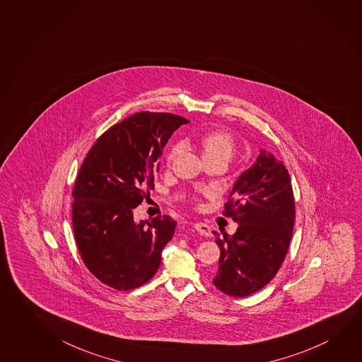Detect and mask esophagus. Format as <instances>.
<instances>
[{
    "mask_svg": "<svg viewBox=\"0 0 362 362\" xmlns=\"http://www.w3.org/2000/svg\"><path fill=\"white\" fill-rule=\"evenodd\" d=\"M194 227L195 230L198 232V233L201 234V235H204V237H209V235H211V227L208 226V224H206V223L203 222H197L194 223Z\"/></svg>",
    "mask_w": 362,
    "mask_h": 362,
    "instance_id": "obj_1",
    "label": "esophagus"
}]
</instances>
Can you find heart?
I'll return each mask as SVG.
<instances>
[{"mask_svg":"<svg viewBox=\"0 0 362 362\" xmlns=\"http://www.w3.org/2000/svg\"><path fill=\"white\" fill-rule=\"evenodd\" d=\"M197 149L201 153L204 163L206 161H218L227 165L232 160L235 151V143L233 136L223 130H213L209 133L203 134L195 143ZM178 153L177 146H172L165 156L168 165L172 164L174 158Z\"/></svg>","mask_w":362,"mask_h":362,"instance_id":"b5f03b06","label":"heart"}]
</instances>
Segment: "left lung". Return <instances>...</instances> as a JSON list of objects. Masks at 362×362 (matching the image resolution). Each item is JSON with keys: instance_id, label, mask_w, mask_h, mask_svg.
<instances>
[{"instance_id": "8db88e82", "label": "left lung", "mask_w": 362, "mask_h": 362, "mask_svg": "<svg viewBox=\"0 0 362 362\" xmlns=\"http://www.w3.org/2000/svg\"><path fill=\"white\" fill-rule=\"evenodd\" d=\"M223 216L238 228L232 237L224 233L216 240L221 257L213 284L226 295L245 297L277 274L293 233L295 197L284 163L261 149L256 163L234 183Z\"/></svg>"}]
</instances>
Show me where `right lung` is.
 <instances>
[{
	"label": "right lung",
	"instance_id": "obj_1",
	"mask_svg": "<svg viewBox=\"0 0 362 362\" xmlns=\"http://www.w3.org/2000/svg\"><path fill=\"white\" fill-rule=\"evenodd\" d=\"M187 122L170 112H135L101 134L78 169L74 235L83 264L112 288H138L160 266L177 222L156 216L135 223L133 211L154 188L161 149Z\"/></svg>",
	"mask_w": 362,
	"mask_h": 362
}]
</instances>
